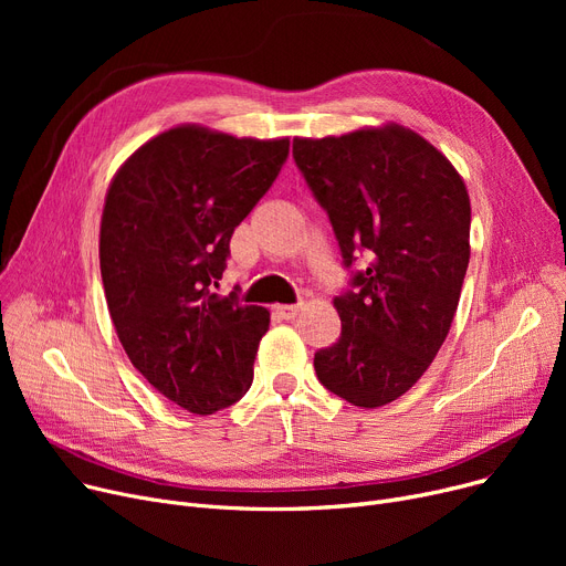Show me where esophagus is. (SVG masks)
I'll return each instance as SVG.
<instances>
[{
    "label": "esophagus",
    "mask_w": 566,
    "mask_h": 566,
    "mask_svg": "<svg viewBox=\"0 0 566 566\" xmlns=\"http://www.w3.org/2000/svg\"><path fill=\"white\" fill-rule=\"evenodd\" d=\"M298 312H301V305H277L275 307V314L284 321H293L295 316H298Z\"/></svg>",
    "instance_id": "obj_1"
}]
</instances>
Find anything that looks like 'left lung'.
<instances>
[{"label":"left lung","instance_id":"left-lung-1","mask_svg":"<svg viewBox=\"0 0 566 566\" xmlns=\"http://www.w3.org/2000/svg\"><path fill=\"white\" fill-rule=\"evenodd\" d=\"M293 160L350 275L335 298L342 335L316 350V376L353 406H385L450 333L470 259L468 190L438 148L401 126L293 139Z\"/></svg>","mask_w":566,"mask_h":566}]
</instances>
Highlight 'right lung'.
Masks as SVG:
<instances>
[{
    "label": "right lung",
    "instance_id": "right-lung-1",
    "mask_svg": "<svg viewBox=\"0 0 566 566\" xmlns=\"http://www.w3.org/2000/svg\"><path fill=\"white\" fill-rule=\"evenodd\" d=\"M289 158V139L171 128L135 151L109 186L101 275L135 369L176 406L211 415L252 385L271 314L213 291L229 241Z\"/></svg>",
    "mask_w": 566,
    "mask_h": 566
}]
</instances>
